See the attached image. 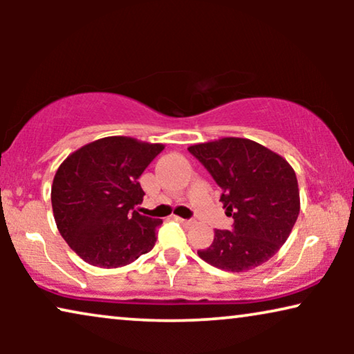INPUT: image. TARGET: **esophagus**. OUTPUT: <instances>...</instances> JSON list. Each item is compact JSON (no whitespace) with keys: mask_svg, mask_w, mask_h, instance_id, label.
Returning <instances> with one entry per match:
<instances>
[{"mask_svg":"<svg viewBox=\"0 0 354 354\" xmlns=\"http://www.w3.org/2000/svg\"><path fill=\"white\" fill-rule=\"evenodd\" d=\"M176 219L180 222V224H183V225H192L193 224L192 219H182V217H176Z\"/></svg>","mask_w":354,"mask_h":354,"instance_id":"obj_1","label":"esophagus"}]
</instances>
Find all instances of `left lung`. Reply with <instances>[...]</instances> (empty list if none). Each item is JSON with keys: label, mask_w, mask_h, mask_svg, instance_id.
Returning a JSON list of instances; mask_svg holds the SVG:
<instances>
[{"label": "left lung", "mask_w": 354, "mask_h": 354, "mask_svg": "<svg viewBox=\"0 0 354 354\" xmlns=\"http://www.w3.org/2000/svg\"><path fill=\"white\" fill-rule=\"evenodd\" d=\"M193 156L222 188L232 230H216L209 248L198 256L214 268L245 272L277 253L299 214L293 167L269 148L248 138L225 137L192 145Z\"/></svg>", "instance_id": "1"}]
</instances>
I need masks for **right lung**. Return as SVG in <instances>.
<instances>
[{"label": "right lung", "mask_w": 354, "mask_h": 354, "mask_svg": "<svg viewBox=\"0 0 354 354\" xmlns=\"http://www.w3.org/2000/svg\"><path fill=\"white\" fill-rule=\"evenodd\" d=\"M164 149L130 137L95 140L69 154L51 187L53 214L67 245L85 263L113 269L151 251L161 219L135 209L138 178Z\"/></svg>", "instance_id": "add662e5"}]
</instances>
